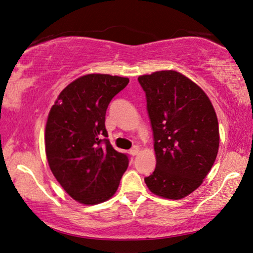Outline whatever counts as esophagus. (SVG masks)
Masks as SVG:
<instances>
[{
	"label": "esophagus",
	"mask_w": 253,
	"mask_h": 253,
	"mask_svg": "<svg viewBox=\"0 0 253 253\" xmlns=\"http://www.w3.org/2000/svg\"><path fill=\"white\" fill-rule=\"evenodd\" d=\"M139 151H141V148H139V146H134L130 150V154L131 155H137L139 153Z\"/></svg>",
	"instance_id": "esophagus-1"
}]
</instances>
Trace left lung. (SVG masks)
Returning a JSON list of instances; mask_svg holds the SVG:
<instances>
[{"instance_id":"8db88e82","label":"left lung","mask_w":253,"mask_h":253,"mask_svg":"<svg viewBox=\"0 0 253 253\" xmlns=\"http://www.w3.org/2000/svg\"><path fill=\"white\" fill-rule=\"evenodd\" d=\"M153 130L156 168L145 179L153 194L181 199L197 189L217 156L218 122L197 84L175 71L142 75Z\"/></svg>"}]
</instances>
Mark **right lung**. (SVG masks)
I'll return each instance as SVG.
<instances>
[{
    "mask_svg": "<svg viewBox=\"0 0 253 253\" xmlns=\"http://www.w3.org/2000/svg\"><path fill=\"white\" fill-rule=\"evenodd\" d=\"M128 82L109 74L81 76L59 93L48 115V164L64 190L84 205L114 196L127 170L128 155L111 146L105 120L112 98Z\"/></svg>",
    "mask_w": 253,
    "mask_h": 253,
    "instance_id": "right-lung-1",
    "label": "right lung"
}]
</instances>
